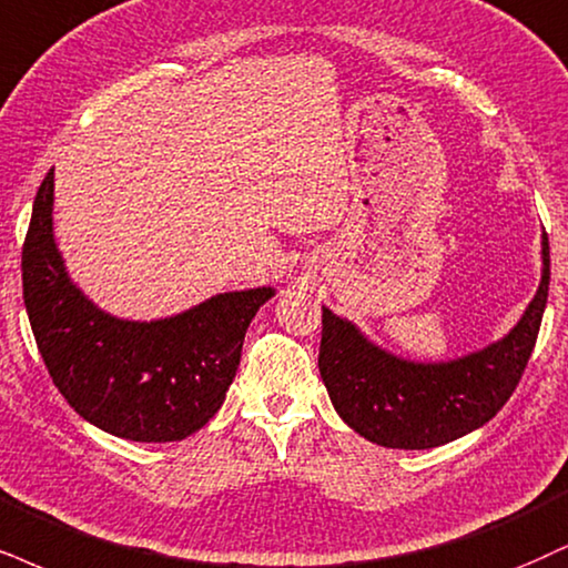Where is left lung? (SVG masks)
Returning a JSON list of instances; mask_svg holds the SVG:
<instances>
[{"label":"left lung","instance_id":"obj_1","mask_svg":"<svg viewBox=\"0 0 568 568\" xmlns=\"http://www.w3.org/2000/svg\"><path fill=\"white\" fill-rule=\"evenodd\" d=\"M550 284L542 234V282L506 337L447 363H413L376 347L347 318L324 307L318 368L332 405L368 443L429 450L485 426L514 395L540 334Z\"/></svg>","mask_w":568,"mask_h":568}]
</instances>
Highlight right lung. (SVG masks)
Instances as JSON below:
<instances>
[{"label": "right lung", "instance_id": "right-lung-1", "mask_svg": "<svg viewBox=\"0 0 568 568\" xmlns=\"http://www.w3.org/2000/svg\"><path fill=\"white\" fill-rule=\"evenodd\" d=\"M54 168L23 242V300L39 353L70 408L115 437L176 443L226 400L242 342L271 286L223 292L160 321H123L70 282L52 234Z\"/></svg>", "mask_w": 568, "mask_h": 568}]
</instances>
